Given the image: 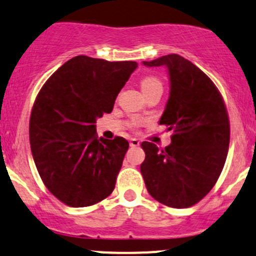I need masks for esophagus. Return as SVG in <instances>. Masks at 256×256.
I'll return each mask as SVG.
<instances>
[{
	"instance_id": "esophagus-1",
	"label": "esophagus",
	"mask_w": 256,
	"mask_h": 256,
	"mask_svg": "<svg viewBox=\"0 0 256 256\" xmlns=\"http://www.w3.org/2000/svg\"><path fill=\"white\" fill-rule=\"evenodd\" d=\"M129 144H130V146H138L139 144H140V142L136 138H132L130 142H129Z\"/></svg>"
}]
</instances>
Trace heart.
Listing matches in <instances>:
<instances>
[{"instance_id":"1","label":"heart","mask_w":256,"mask_h":256,"mask_svg":"<svg viewBox=\"0 0 256 256\" xmlns=\"http://www.w3.org/2000/svg\"><path fill=\"white\" fill-rule=\"evenodd\" d=\"M140 86L143 92L146 94V92L150 91V90L152 88H162V84L158 78H154V76H146V78L140 81ZM142 124H143V120H139V118H132L130 123H129V126H130L132 128H139Z\"/></svg>"}]
</instances>
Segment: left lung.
I'll list each match as a JSON object with an SVG mask.
<instances>
[{
    "label": "left lung",
    "mask_w": 256,
    "mask_h": 256,
    "mask_svg": "<svg viewBox=\"0 0 256 256\" xmlns=\"http://www.w3.org/2000/svg\"><path fill=\"white\" fill-rule=\"evenodd\" d=\"M143 64L168 68L170 96L159 123L172 136L165 149L142 143L146 160L140 172L148 192L160 204L191 207L212 190L224 166L230 138L224 101L206 74L180 55Z\"/></svg>",
    "instance_id": "8db88e82"
}]
</instances>
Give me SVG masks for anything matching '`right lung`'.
<instances>
[{
    "instance_id": "obj_1",
    "label": "right lung",
    "mask_w": 256,
    "mask_h": 256,
    "mask_svg": "<svg viewBox=\"0 0 256 256\" xmlns=\"http://www.w3.org/2000/svg\"><path fill=\"white\" fill-rule=\"evenodd\" d=\"M136 66L78 55L39 91L30 120L32 154L44 185L66 206H92L114 190L129 143L98 139L94 123L112 112Z\"/></svg>"
}]
</instances>
